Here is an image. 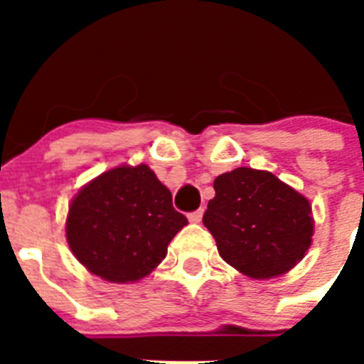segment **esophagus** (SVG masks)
<instances>
[{
	"label": "esophagus",
	"mask_w": 364,
	"mask_h": 364,
	"mask_svg": "<svg viewBox=\"0 0 364 364\" xmlns=\"http://www.w3.org/2000/svg\"><path fill=\"white\" fill-rule=\"evenodd\" d=\"M202 215H204V210H197V211H191V213L188 215V218L189 222H200Z\"/></svg>",
	"instance_id": "34e87169"
}]
</instances>
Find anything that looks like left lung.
Instances as JSON below:
<instances>
[{
	"instance_id": "obj_1",
	"label": "left lung",
	"mask_w": 364,
	"mask_h": 364,
	"mask_svg": "<svg viewBox=\"0 0 364 364\" xmlns=\"http://www.w3.org/2000/svg\"><path fill=\"white\" fill-rule=\"evenodd\" d=\"M204 226L228 264L252 279L290 272L311 244L306 197L269 171L237 167L217 176Z\"/></svg>"
}]
</instances>
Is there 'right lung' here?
Returning <instances> with one entry per match:
<instances>
[{"label": "right lung", "mask_w": 364, "mask_h": 364, "mask_svg": "<svg viewBox=\"0 0 364 364\" xmlns=\"http://www.w3.org/2000/svg\"><path fill=\"white\" fill-rule=\"evenodd\" d=\"M188 224L171 191L146 164L102 173L73 198L67 242L87 269L111 282H134L166 259L171 239Z\"/></svg>", "instance_id": "obj_1"}]
</instances>
